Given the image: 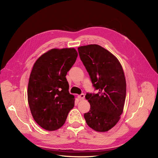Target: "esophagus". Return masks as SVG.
Returning a JSON list of instances; mask_svg holds the SVG:
<instances>
[{"instance_id": "esophagus-1", "label": "esophagus", "mask_w": 158, "mask_h": 158, "mask_svg": "<svg viewBox=\"0 0 158 158\" xmlns=\"http://www.w3.org/2000/svg\"><path fill=\"white\" fill-rule=\"evenodd\" d=\"M77 97L80 100H83L85 98V94H79L77 96Z\"/></svg>"}]
</instances>
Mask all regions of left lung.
Returning a JSON list of instances; mask_svg holds the SVG:
<instances>
[{"mask_svg":"<svg viewBox=\"0 0 158 158\" xmlns=\"http://www.w3.org/2000/svg\"><path fill=\"white\" fill-rule=\"evenodd\" d=\"M81 60L98 92L86 93L90 105L84 114L86 123L98 132L114 127L123 113L126 97V81L122 66L114 55L98 44L78 48Z\"/></svg>","mask_w":158,"mask_h":158,"instance_id":"1","label":"left lung"}]
</instances>
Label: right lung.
Listing matches in <instances>:
<instances>
[{"instance_id":"right-lung-1","label":"right lung","mask_w":158,"mask_h":158,"mask_svg":"<svg viewBox=\"0 0 158 158\" xmlns=\"http://www.w3.org/2000/svg\"><path fill=\"white\" fill-rule=\"evenodd\" d=\"M75 48H53L34 64L30 74L27 100L36 123L47 131L60 128L75 104L65 76L77 58Z\"/></svg>"}]
</instances>
